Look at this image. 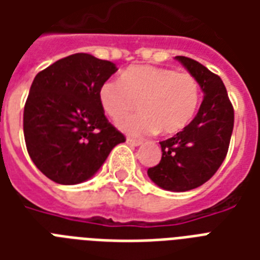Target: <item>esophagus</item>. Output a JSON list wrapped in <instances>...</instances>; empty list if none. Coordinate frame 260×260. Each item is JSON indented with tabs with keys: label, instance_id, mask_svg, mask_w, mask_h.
I'll list each match as a JSON object with an SVG mask.
<instances>
[{
	"label": "esophagus",
	"instance_id": "obj_1",
	"mask_svg": "<svg viewBox=\"0 0 260 260\" xmlns=\"http://www.w3.org/2000/svg\"><path fill=\"white\" fill-rule=\"evenodd\" d=\"M126 143L132 147H138L142 144V140H138V139H132V138H126Z\"/></svg>",
	"mask_w": 260,
	"mask_h": 260
}]
</instances>
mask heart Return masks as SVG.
Returning <instances> with one entry per match:
<instances>
[{"label": "heart", "instance_id": "heart-1", "mask_svg": "<svg viewBox=\"0 0 260 260\" xmlns=\"http://www.w3.org/2000/svg\"><path fill=\"white\" fill-rule=\"evenodd\" d=\"M201 90L189 73L151 66L131 67L121 78H110L100 87V102L114 120L132 113L140 102L143 113L118 121L132 135L158 131L173 135L182 131L197 112Z\"/></svg>", "mask_w": 260, "mask_h": 260}]
</instances>
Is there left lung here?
I'll list each match as a JSON object with an SVG mask.
<instances>
[{
	"instance_id": "8db88e82",
	"label": "left lung",
	"mask_w": 260,
	"mask_h": 260,
	"mask_svg": "<svg viewBox=\"0 0 260 260\" xmlns=\"http://www.w3.org/2000/svg\"><path fill=\"white\" fill-rule=\"evenodd\" d=\"M178 62L197 79L204 100L197 116L183 131L160 142L162 159L147 174L159 187L187 191L204 185L221 166L234 131V106L218 75L186 56Z\"/></svg>"
}]
</instances>
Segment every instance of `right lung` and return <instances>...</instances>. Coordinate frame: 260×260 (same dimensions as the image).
<instances>
[{
	"label": "right lung",
	"mask_w": 260,
	"mask_h": 260,
	"mask_svg": "<svg viewBox=\"0 0 260 260\" xmlns=\"http://www.w3.org/2000/svg\"><path fill=\"white\" fill-rule=\"evenodd\" d=\"M116 71L114 63L81 52L35 77L24 106V138L32 162L51 181H87L125 142L100 102V87Z\"/></svg>",
	"instance_id": "add662e5"
}]
</instances>
